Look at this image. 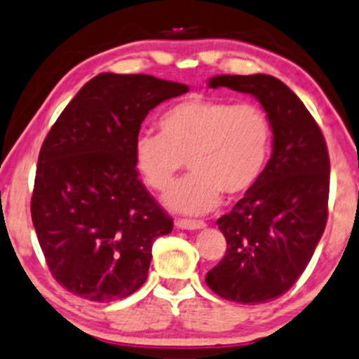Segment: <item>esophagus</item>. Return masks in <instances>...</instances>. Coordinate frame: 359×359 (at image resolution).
<instances>
[{
	"instance_id": "esophagus-1",
	"label": "esophagus",
	"mask_w": 359,
	"mask_h": 359,
	"mask_svg": "<svg viewBox=\"0 0 359 359\" xmlns=\"http://www.w3.org/2000/svg\"><path fill=\"white\" fill-rule=\"evenodd\" d=\"M175 224L180 229H203L206 226L205 221L201 219H176Z\"/></svg>"
}]
</instances>
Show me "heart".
I'll use <instances>...</instances> for the list:
<instances>
[{
  "label": "heart",
  "instance_id": "1",
  "mask_svg": "<svg viewBox=\"0 0 359 359\" xmlns=\"http://www.w3.org/2000/svg\"><path fill=\"white\" fill-rule=\"evenodd\" d=\"M158 125L159 135L141 133L136 138L135 161L158 191L170 188L188 161L193 172L165 196L172 211L206 213L223 193H246L263 175L271 125L259 106L194 96L166 109Z\"/></svg>",
  "mask_w": 359,
  "mask_h": 359
}]
</instances>
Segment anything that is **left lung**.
Instances as JSON below:
<instances>
[{"mask_svg":"<svg viewBox=\"0 0 359 359\" xmlns=\"http://www.w3.org/2000/svg\"><path fill=\"white\" fill-rule=\"evenodd\" d=\"M208 85L259 101L271 125L273 153L255 187L216 221L228 250L208 271L206 285L229 302L266 303L302 276L325 231L328 148L303 101L278 78L219 74Z\"/></svg>","mask_w":359,"mask_h":359,"instance_id":"obj_1","label":"left lung"}]
</instances>
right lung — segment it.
Segmentation results:
<instances>
[{"label": "right lung", "instance_id": "obj_1", "mask_svg": "<svg viewBox=\"0 0 359 359\" xmlns=\"http://www.w3.org/2000/svg\"><path fill=\"white\" fill-rule=\"evenodd\" d=\"M149 74L101 73L69 101L38 158L31 219L53 278L109 303L148 278L172 219L138 180L135 141L154 106L188 93Z\"/></svg>", "mask_w": 359, "mask_h": 359}]
</instances>
